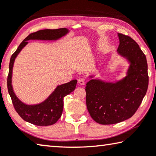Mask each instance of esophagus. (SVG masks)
Wrapping results in <instances>:
<instances>
[{"mask_svg":"<svg viewBox=\"0 0 156 156\" xmlns=\"http://www.w3.org/2000/svg\"><path fill=\"white\" fill-rule=\"evenodd\" d=\"M78 83L80 84V85H85V80H84L83 79H82V78L78 79Z\"/></svg>","mask_w":156,"mask_h":156,"instance_id":"34e87169","label":"esophagus"}]
</instances>
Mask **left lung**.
<instances>
[{
	"instance_id": "8db88e82",
	"label": "left lung",
	"mask_w": 156,
	"mask_h": 156,
	"mask_svg": "<svg viewBox=\"0 0 156 156\" xmlns=\"http://www.w3.org/2000/svg\"><path fill=\"white\" fill-rule=\"evenodd\" d=\"M117 51L129 61L127 76L116 83L91 80L86 84V104L90 116L103 125L115 124L132 117L140 107L149 85L144 53L129 36L118 33Z\"/></svg>"
}]
</instances>
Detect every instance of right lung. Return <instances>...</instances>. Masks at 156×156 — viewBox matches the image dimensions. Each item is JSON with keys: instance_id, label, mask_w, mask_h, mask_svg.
I'll list each match as a JSON object with an SVG mask.
<instances>
[{"instance_id": "obj_1", "label": "right lung", "mask_w": 156, "mask_h": 156, "mask_svg": "<svg viewBox=\"0 0 156 156\" xmlns=\"http://www.w3.org/2000/svg\"><path fill=\"white\" fill-rule=\"evenodd\" d=\"M68 33L66 28L55 30H41L30 34L20 44L16 51L12 54L9 61V73L7 76V90L10 96L12 104L16 112L26 122L32 124L44 126L53 125L60 118L63 111L64 97L75 90L77 80H73L67 83L57 87L49 97L43 103L38 105H28L24 104L16 97L12 86V73L14 62L21 49L28 44L30 39H42V40H55Z\"/></svg>"}]
</instances>
